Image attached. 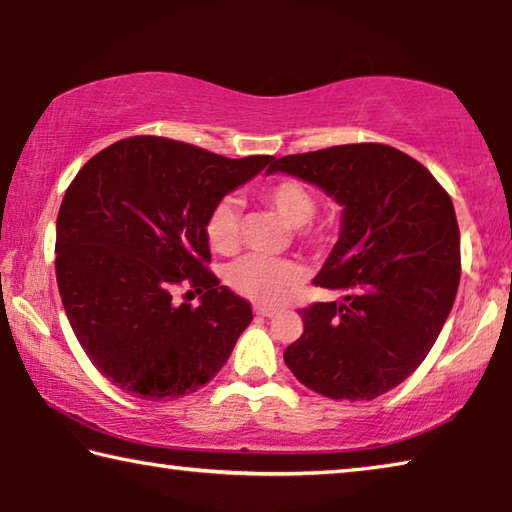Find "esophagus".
<instances>
[{
    "label": "esophagus",
    "instance_id": "34e87169",
    "mask_svg": "<svg viewBox=\"0 0 512 512\" xmlns=\"http://www.w3.org/2000/svg\"><path fill=\"white\" fill-rule=\"evenodd\" d=\"M255 314H257V316L271 318V316L275 314V309H273V307H266V305H257V307H255Z\"/></svg>",
    "mask_w": 512,
    "mask_h": 512
}]
</instances>
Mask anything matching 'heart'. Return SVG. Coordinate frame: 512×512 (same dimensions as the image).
<instances>
[{
    "label": "heart",
    "mask_w": 512,
    "mask_h": 512,
    "mask_svg": "<svg viewBox=\"0 0 512 512\" xmlns=\"http://www.w3.org/2000/svg\"><path fill=\"white\" fill-rule=\"evenodd\" d=\"M259 196L293 228V235L311 248H325L334 241L336 230L329 221H318V196L298 178H275L259 189ZM241 212L232 196H223L212 205L205 219V239L216 253L228 255L239 246ZM300 266L284 257L246 255L232 262L225 280L239 296L275 305L300 282Z\"/></svg>",
    "instance_id": "1"
}]
</instances>
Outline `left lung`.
Returning a JSON list of instances; mask_svg holds the SVG:
<instances>
[{"instance_id": "left-lung-1", "label": "left lung", "mask_w": 512, "mask_h": 512, "mask_svg": "<svg viewBox=\"0 0 512 512\" xmlns=\"http://www.w3.org/2000/svg\"><path fill=\"white\" fill-rule=\"evenodd\" d=\"M287 171L343 205V230L314 277L343 293L314 302L284 363L318 395L372 400L411 375L436 343L461 280V237L445 187L411 155L377 142L284 155Z\"/></svg>"}]
</instances>
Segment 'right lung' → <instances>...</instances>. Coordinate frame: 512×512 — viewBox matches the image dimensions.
I'll list each match as a JSON object with an SVG mask.
<instances>
[{
  "mask_svg": "<svg viewBox=\"0 0 512 512\" xmlns=\"http://www.w3.org/2000/svg\"><path fill=\"white\" fill-rule=\"evenodd\" d=\"M268 162L135 135L69 183L56 221L58 291L81 348L121 391L173 400L228 361L253 307L207 268L205 219ZM196 292L201 306L191 305Z\"/></svg>",
  "mask_w": 512,
  "mask_h": 512,
  "instance_id": "right-lung-1",
  "label": "right lung"
}]
</instances>
